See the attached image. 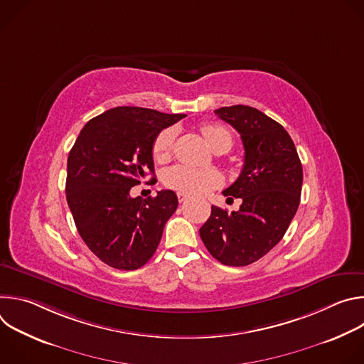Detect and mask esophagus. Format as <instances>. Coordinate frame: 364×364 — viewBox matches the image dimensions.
<instances>
[{
	"mask_svg": "<svg viewBox=\"0 0 364 364\" xmlns=\"http://www.w3.org/2000/svg\"><path fill=\"white\" fill-rule=\"evenodd\" d=\"M177 197H178V201H180V203H184V201L188 198V196H186L184 193H177Z\"/></svg>",
	"mask_w": 364,
	"mask_h": 364,
	"instance_id": "esophagus-1",
	"label": "esophagus"
}]
</instances>
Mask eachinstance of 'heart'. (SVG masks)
Segmentation results:
<instances>
[{"instance_id":"b5f03b06","label":"heart","mask_w":364,"mask_h":364,"mask_svg":"<svg viewBox=\"0 0 364 364\" xmlns=\"http://www.w3.org/2000/svg\"><path fill=\"white\" fill-rule=\"evenodd\" d=\"M201 134L209 144V146L216 152L220 149L229 151L232 146L230 132L216 124H207L201 127ZM176 138L174 128H166L157 134L152 142V155L157 161H166L173 149ZM163 183L166 187L176 190L178 193L200 196L220 184V176L210 168H194L188 166H174L168 168L163 176Z\"/></svg>"}]
</instances>
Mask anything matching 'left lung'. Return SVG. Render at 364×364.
I'll return each mask as SVG.
<instances>
[{
	"label": "left lung",
	"instance_id": "left-lung-1",
	"mask_svg": "<svg viewBox=\"0 0 364 364\" xmlns=\"http://www.w3.org/2000/svg\"><path fill=\"white\" fill-rule=\"evenodd\" d=\"M215 114L230 124L243 142L242 173L223 191L229 198H240L242 204L232 213L212 205L200 237L223 265L246 267L284 237L299 205L302 166L289 134L264 112L233 105Z\"/></svg>",
	"mask_w": 364,
	"mask_h": 364
}]
</instances>
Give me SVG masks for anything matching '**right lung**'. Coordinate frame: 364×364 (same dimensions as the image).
I'll use <instances>...</instances> for the list:
<instances>
[{
	"mask_svg": "<svg viewBox=\"0 0 364 364\" xmlns=\"http://www.w3.org/2000/svg\"><path fill=\"white\" fill-rule=\"evenodd\" d=\"M184 117L118 107L92 118L69 152L66 198L75 225L87 247L115 269L145 265L177 209L173 190L148 198L129 191L154 174V138Z\"/></svg>",
	"mask_w": 364,
	"mask_h": 364,
	"instance_id": "1",
	"label": "right lung"
}]
</instances>
